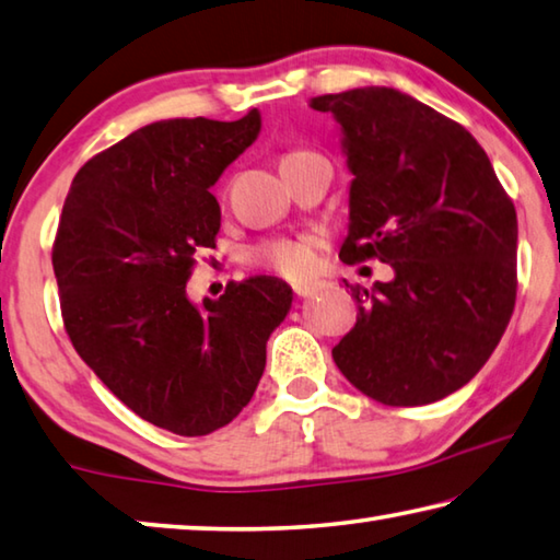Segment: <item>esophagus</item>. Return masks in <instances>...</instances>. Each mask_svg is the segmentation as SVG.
<instances>
[{
    "label": "esophagus",
    "mask_w": 560,
    "mask_h": 560,
    "mask_svg": "<svg viewBox=\"0 0 560 560\" xmlns=\"http://www.w3.org/2000/svg\"><path fill=\"white\" fill-rule=\"evenodd\" d=\"M292 290H295L298 298H312L319 290V285H317V282H298V285Z\"/></svg>",
    "instance_id": "1"
}]
</instances>
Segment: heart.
<instances>
[{"label":"heart","mask_w":560,"mask_h":560,"mask_svg":"<svg viewBox=\"0 0 560 560\" xmlns=\"http://www.w3.org/2000/svg\"><path fill=\"white\" fill-rule=\"evenodd\" d=\"M302 154H312L305 150H295L285 154V160L290 156H302ZM250 258L255 262L265 265V268H272L288 278H300L305 275L312 265V248L307 241H275V243H265L258 250L250 253Z\"/></svg>","instance_id":"heart-1"}]
</instances>
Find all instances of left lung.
Returning a JSON list of instances; mask_svg holds the SVG:
<instances>
[{
    "instance_id": "obj_1",
    "label": "left lung",
    "mask_w": 560,
    "mask_h": 560,
    "mask_svg": "<svg viewBox=\"0 0 560 560\" xmlns=\"http://www.w3.org/2000/svg\"><path fill=\"white\" fill-rule=\"evenodd\" d=\"M312 107L337 120L354 176L339 258L394 268L351 288L357 325L331 357L378 404H435L477 376L512 319L514 203L475 137L408 93L371 85Z\"/></svg>"
}]
</instances>
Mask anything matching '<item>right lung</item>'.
Masks as SVG:
<instances>
[{"label":"right lung","mask_w":560,"mask_h":560,"mask_svg":"<svg viewBox=\"0 0 560 560\" xmlns=\"http://www.w3.org/2000/svg\"><path fill=\"white\" fill-rule=\"evenodd\" d=\"M260 113L235 122L160 120L81 166L54 243L68 337L93 374L176 435H209L248 406L265 345L292 307L272 275L186 295L194 255L215 248L211 186L260 135Z\"/></svg>","instance_id":"obj_1"}]
</instances>
